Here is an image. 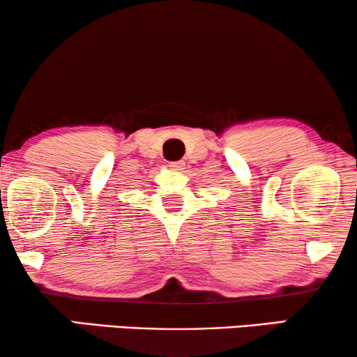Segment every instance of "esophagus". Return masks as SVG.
I'll return each instance as SVG.
<instances>
[{
	"mask_svg": "<svg viewBox=\"0 0 357 357\" xmlns=\"http://www.w3.org/2000/svg\"><path fill=\"white\" fill-rule=\"evenodd\" d=\"M169 167L174 169V170H177V172H183L185 162H183V160H175V162H170L169 164Z\"/></svg>",
	"mask_w": 357,
	"mask_h": 357,
	"instance_id": "esophagus-1",
	"label": "esophagus"
}]
</instances>
